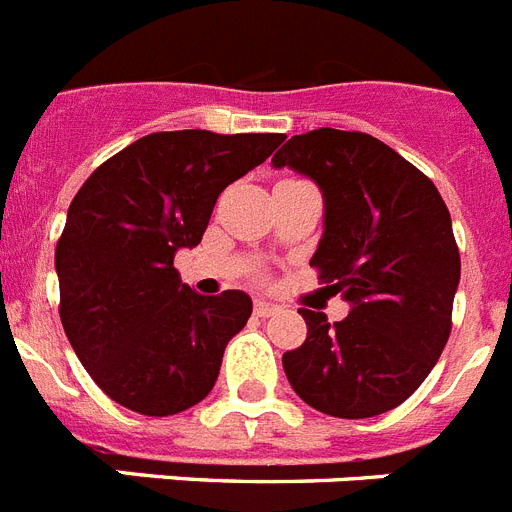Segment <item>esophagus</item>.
Listing matches in <instances>:
<instances>
[{
	"mask_svg": "<svg viewBox=\"0 0 512 512\" xmlns=\"http://www.w3.org/2000/svg\"><path fill=\"white\" fill-rule=\"evenodd\" d=\"M281 312V304L270 302V299H255V315L257 317H273Z\"/></svg>",
	"mask_w": 512,
	"mask_h": 512,
	"instance_id": "esophagus-1",
	"label": "esophagus"
}]
</instances>
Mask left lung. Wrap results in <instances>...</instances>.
<instances>
[{"label": "left lung", "instance_id": "obj_1", "mask_svg": "<svg viewBox=\"0 0 512 512\" xmlns=\"http://www.w3.org/2000/svg\"><path fill=\"white\" fill-rule=\"evenodd\" d=\"M320 187L322 239L309 265L349 317L299 309L307 338L283 354L304 403L341 419L401 406L440 359L453 325L461 255L429 176L364 132L320 127L273 156Z\"/></svg>", "mask_w": 512, "mask_h": 512}]
</instances>
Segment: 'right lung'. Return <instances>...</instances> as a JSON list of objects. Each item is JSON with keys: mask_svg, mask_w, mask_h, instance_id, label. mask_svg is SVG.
<instances>
[{"mask_svg": "<svg viewBox=\"0 0 512 512\" xmlns=\"http://www.w3.org/2000/svg\"><path fill=\"white\" fill-rule=\"evenodd\" d=\"M283 137L153 132L80 187L54 255L59 317L77 359L111 401L171 416L213 390L252 299L244 291L197 294L176 273L174 255L200 244L218 195Z\"/></svg>", "mask_w": 512, "mask_h": 512, "instance_id": "add662e5", "label": "right lung"}]
</instances>
